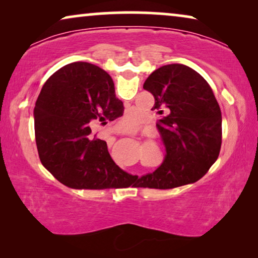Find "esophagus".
Returning a JSON list of instances; mask_svg holds the SVG:
<instances>
[{"mask_svg":"<svg viewBox=\"0 0 258 258\" xmlns=\"http://www.w3.org/2000/svg\"><path fill=\"white\" fill-rule=\"evenodd\" d=\"M114 130H115V133H118V134H119V133H123V134L125 133V132H124V129H122L121 126H116V128H115Z\"/></svg>","mask_w":258,"mask_h":258,"instance_id":"esophagus-1","label":"esophagus"}]
</instances>
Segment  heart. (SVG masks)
<instances>
[{"instance_id":"heart-1","label":"heart","mask_w":258,"mask_h":258,"mask_svg":"<svg viewBox=\"0 0 258 258\" xmlns=\"http://www.w3.org/2000/svg\"><path fill=\"white\" fill-rule=\"evenodd\" d=\"M128 123L130 125H136L137 124V118L134 114H129L128 115Z\"/></svg>"}]
</instances>
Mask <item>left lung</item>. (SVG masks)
Returning a JSON list of instances; mask_svg holds the SVG:
<instances>
[{
  "label": "left lung",
  "mask_w": 258,
  "mask_h": 258,
  "mask_svg": "<svg viewBox=\"0 0 258 258\" xmlns=\"http://www.w3.org/2000/svg\"><path fill=\"white\" fill-rule=\"evenodd\" d=\"M143 89L153 94V110L163 115L157 128L167 156L137 186L172 189L197 182L216 162L222 143V114L209 84L188 66H163L151 73Z\"/></svg>",
  "instance_id": "left-lung-1"
}]
</instances>
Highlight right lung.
I'll list each match as a JSON object with an SVG mask.
<instances>
[{
    "label": "right lung",
    "mask_w": 258,
    "mask_h": 258,
    "mask_svg": "<svg viewBox=\"0 0 258 258\" xmlns=\"http://www.w3.org/2000/svg\"><path fill=\"white\" fill-rule=\"evenodd\" d=\"M110 75L100 67L75 62L49 77L34 108L35 140L43 167L72 189H110L136 176L112 161L107 142L91 125L123 115ZM137 178V177H136Z\"/></svg>",
    "instance_id": "add662e5"
}]
</instances>
